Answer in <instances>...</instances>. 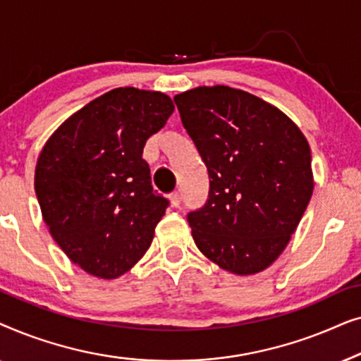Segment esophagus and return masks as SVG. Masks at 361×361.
Returning <instances> with one entry per match:
<instances>
[{
    "label": "esophagus",
    "mask_w": 361,
    "mask_h": 361,
    "mask_svg": "<svg viewBox=\"0 0 361 361\" xmlns=\"http://www.w3.org/2000/svg\"><path fill=\"white\" fill-rule=\"evenodd\" d=\"M171 204H172V207H180V194L179 192H172L171 194Z\"/></svg>",
    "instance_id": "1"
}]
</instances>
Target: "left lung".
Instances as JSON below:
<instances>
[{
    "label": "left lung",
    "mask_w": 361,
    "mask_h": 361,
    "mask_svg": "<svg viewBox=\"0 0 361 361\" xmlns=\"http://www.w3.org/2000/svg\"><path fill=\"white\" fill-rule=\"evenodd\" d=\"M209 171V199L187 215L202 253L246 276L288 246L312 197L310 147L294 121L236 88L197 87L174 97Z\"/></svg>",
    "instance_id": "left-lung-1"
}]
</instances>
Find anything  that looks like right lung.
Here are the masks:
<instances>
[{
    "instance_id": "right-lung-1",
    "label": "right lung",
    "mask_w": 361,
    "mask_h": 361,
    "mask_svg": "<svg viewBox=\"0 0 361 361\" xmlns=\"http://www.w3.org/2000/svg\"><path fill=\"white\" fill-rule=\"evenodd\" d=\"M174 103L125 87L95 98L62 123L39 154L34 189L52 238L88 274L115 279L151 246L169 200L142 159Z\"/></svg>"
}]
</instances>
